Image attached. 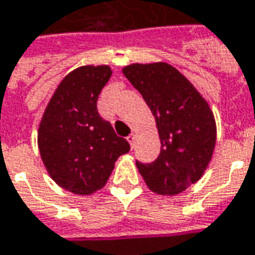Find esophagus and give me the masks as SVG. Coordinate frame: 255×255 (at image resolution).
<instances>
[{
    "instance_id": "34e87169",
    "label": "esophagus",
    "mask_w": 255,
    "mask_h": 255,
    "mask_svg": "<svg viewBox=\"0 0 255 255\" xmlns=\"http://www.w3.org/2000/svg\"><path fill=\"white\" fill-rule=\"evenodd\" d=\"M128 141H129L130 147L133 148V146H134V141H136V134H134V133L129 134V136H128Z\"/></svg>"
}]
</instances>
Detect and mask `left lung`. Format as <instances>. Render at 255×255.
<instances>
[{
    "label": "left lung",
    "mask_w": 255,
    "mask_h": 255,
    "mask_svg": "<svg viewBox=\"0 0 255 255\" xmlns=\"http://www.w3.org/2000/svg\"><path fill=\"white\" fill-rule=\"evenodd\" d=\"M125 77L141 94L155 119L161 151L150 164L136 163L150 191L178 195L201 179L216 144V122L208 101L171 64H129Z\"/></svg>",
    "instance_id": "obj_1"
}]
</instances>
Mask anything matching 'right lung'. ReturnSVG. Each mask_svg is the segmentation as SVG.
Returning <instances> with one entry per match:
<instances>
[{"label": "right lung", "instance_id": "obj_1", "mask_svg": "<svg viewBox=\"0 0 255 255\" xmlns=\"http://www.w3.org/2000/svg\"><path fill=\"white\" fill-rule=\"evenodd\" d=\"M109 66H83L61 80L44 109L37 147L46 170L63 189L92 195L105 187L116 160L130 146L98 114Z\"/></svg>", "mask_w": 255, "mask_h": 255}]
</instances>
